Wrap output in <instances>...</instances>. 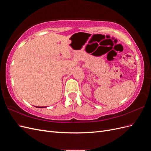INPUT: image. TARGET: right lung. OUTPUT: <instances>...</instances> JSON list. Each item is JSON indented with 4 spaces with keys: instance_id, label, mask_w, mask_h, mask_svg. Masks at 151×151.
I'll return each instance as SVG.
<instances>
[{
    "instance_id": "right-lung-1",
    "label": "right lung",
    "mask_w": 151,
    "mask_h": 151,
    "mask_svg": "<svg viewBox=\"0 0 151 151\" xmlns=\"http://www.w3.org/2000/svg\"><path fill=\"white\" fill-rule=\"evenodd\" d=\"M37 108H45V107H37Z\"/></svg>"
}]
</instances>
